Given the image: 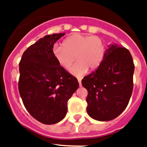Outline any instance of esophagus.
<instances>
[{"mask_svg": "<svg viewBox=\"0 0 147 147\" xmlns=\"http://www.w3.org/2000/svg\"><path fill=\"white\" fill-rule=\"evenodd\" d=\"M78 82H79V85H80V86H82L81 79H78Z\"/></svg>", "mask_w": 147, "mask_h": 147, "instance_id": "esophagus-1", "label": "esophagus"}]
</instances>
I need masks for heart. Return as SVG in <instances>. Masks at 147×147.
I'll return each instance as SVG.
<instances>
[{"mask_svg": "<svg viewBox=\"0 0 147 147\" xmlns=\"http://www.w3.org/2000/svg\"><path fill=\"white\" fill-rule=\"evenodd\" d=\"M53 53L58 64L68 69L73 76L82 78L88 71L98 68L106 55V46L100 37L83 34H74L66 38L62 46H55Z\"/></svg>", "mask_w": 147, "mask_h": 147, "instance_id": "b5f03b06", "label": "heart"}]
</instances>
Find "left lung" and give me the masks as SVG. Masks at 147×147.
Returning <instances> with one entry per match:
<instances>
[{
    "label": "left lung",
    "instance_id": "obj_1",
    "mask_svg": "<svg viewBox=\"0 0 147 147\" xmlns=\"http://www.w3.org/2000/svg\"><path fill=\"white\" fill-rule=\"evenodd\" d=\"M134 70L127 49L115 44L109 46L101 65L82 80L88 91L86 111L91 118L109 121L126 109L133 90Z\"/></svg>",
    "mask_w": 147,
    "mask_h": 147
}]
</instances>
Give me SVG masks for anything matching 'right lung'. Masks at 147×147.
I'll return each instance as SVG.
<instances>
[{"mask_svg":"<svg viewBox=\"0 0 147 147\" xmlns=\"http://www.w3.org/2000/svg\"><path fill=\"white\" fill-rule=\"evenodd\" d=\"M65 33L46 35L24 52L19 63L18 89L24 107L40 123L52 125L66 115L78 80L58 63L53 45Z\"/></svg>","mask_w":147,"mask_h":147,"instance_id":"1","label":"right lung"}]
</instances>
